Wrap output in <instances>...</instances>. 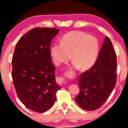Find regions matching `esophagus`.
<instances>
[{
	"label": "esophagus",
	"instance_id": "esophagus-1",
	"mask_svg": "<svg viewBox=\"0 0 128 128\" xmlns=\"http://www.w3.org/2000/svg\"><path fill=\"white\" fill-rule=\"evenodd\" d=\"M66 76H67V75H66L65 76H60L58 78V82L60 84H66Z\"/></svg>",
	"mask_w": 128,
	"mask_h": 128
}]
</instances>
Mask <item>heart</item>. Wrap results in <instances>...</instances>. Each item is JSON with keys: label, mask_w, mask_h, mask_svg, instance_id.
<instances>
[{"label": "heart", "mask_w": 128, "mask_h": 128, "mask_svg": "<svg viewBox=\"0 0 128 128\" xmlns=\"http://www.w3.org/2000/svg\"><path fill=\"white\" fill-rule=\"evenodd\" d=\"M99 43L93 36L81 31H72L64 35L61 43L54 44L51 54L57 65L68 62L81 70L91 68L96 61L99 52Z\"/></svg>", "instance_id": "obj_1"}]
</instances>
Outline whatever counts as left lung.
I'll use <instances>...</instances> for the list:
<instances>
[{
    "instance_id": "left-lung-1",
    "label": "left lung",
    "mask_w": 128,
    "mask_h": 128,
    "mask_svg": "<svg viewBox=\"0 0 128 128\" xmlns=\"http://www.w3.org/2000/svg\"><path fill=\"white\" fill-rule=\"evenodd\" d=\"M116 68L115 51L106 36L95 64L79 77L80 92L75 98L78 104L88 111H94L102 106L115 86Z\"/></svg>"
}]
</instances>
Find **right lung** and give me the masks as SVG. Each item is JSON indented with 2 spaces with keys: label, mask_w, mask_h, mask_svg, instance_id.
Instances as JSON below:
<instances>
[{
  "label": "right lung",
  "mask_w": 128,
  "mask_h": 128,
  "mask_svg": "<svg viewBox=\"0 0 128 128\" xmlns=\"http://www.w3.org/2000/svg\"><path fill=\"white\" fill-rule=\"evenodd\" d=\"M56 28H36L17 42L12 57V77L17 95L29 109L42 113L55 103L60 88L51 61V40Z\"/></svg>",
  "instance_id": "1"
}]
</instances>
